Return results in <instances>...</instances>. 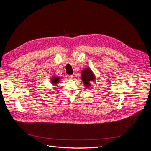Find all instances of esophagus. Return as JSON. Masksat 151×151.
<instances>
[{"instance_id": "1", "label": "esophagus", "mask_w": 151, "mask_h": 151, "mask_svg": "<svg viewBox=\"0 0 151 151\" xmlns=\"http://www.w3.org/2000/svg\"><path fill=\"white\" fill-rule=\"evenodd\" d=\"M68 79H73V77H74V76L73 75H68Z\"/></svg>"}]
</instances>
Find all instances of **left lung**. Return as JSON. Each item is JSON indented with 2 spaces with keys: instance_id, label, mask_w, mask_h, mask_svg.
I'll return each mask as SVG.
<instances>
[{
  "instance_id": "obj_1",
  "label": "left lung",
  "mask_w": 151,
  "mask_h": 151,
  "mask_svg": "<svg viewBox=\"0 0 151 151\" xmlns=\"http://www.w3.org/2000/svg\"><path fill=\"white\" fill-rule=\"evenodd\" d=\"M82 80L84 83V86L87 88H89L91 87V81H94L95 80V76L93 71L90 68H86L82 71Z\"/></svg>"
}]
</instances>
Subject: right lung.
Masks as SVG:
<instances>
[{
	"label": "right lung",
	"instance_id": "1",
	"mask_svg": "<svg viewBox=\"0 0 151 151\" xmlns=\"http://www.w3.org/2000/svg\"><path fill=\"white\" fill-rule=\"evenodd\" d=\"M50 81H51V83L53 84V85L57 86V83H58L59 81H60V77H52Z\"/></svg>",
	"mask_w": 151,
	"mask_h": 151
}]
</instances>
